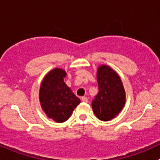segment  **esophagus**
Instances as JSON below:
<instances>
[{
  "label": "esophagus",
  "instance_id": "1",
  "mask_svg": "<svg viewBox=\"0 0 160 160\" xmlns=\"http://www.w3.org/2000/svg\"><path fill=\"white\" fill-rule=\"evenodd\" d=\"M81 100H82V101H83V102H88V100H87V97H82Z\"/></svg>",
  "mask_w": 160,
  "mask_h": 160
}]
</instances>
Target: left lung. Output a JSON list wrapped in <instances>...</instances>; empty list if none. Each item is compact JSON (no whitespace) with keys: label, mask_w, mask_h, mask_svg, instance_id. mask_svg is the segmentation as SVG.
<instances>
[{"label":"left lung","mask_w":160,"mask_h":160,"mask_svg":"<svg viewBox=\"0 0 160 160\" xmlns=\"http://www.w3.org/2000/svg\"><path fill=\"white\" fill-rule=\"evenodd\" d=\"M99 93L92 101V108L100 120L117 117L126 102V92L118 73L107 65H100L97 72Z\"/></svg>","instance_id":"left-lung-1"}]
</instances>
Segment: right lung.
<instances>
[{"instance_id": "add662e5", "label": "right lung", "mask_w": 160, "mask_h": 160, "mask_svg": "<svg viewBox=\"0 0 160 160\" xmlns=\"http://www.w3.org/2000/svg\"><path fill=\"white\" fill-rule=\"evenodd\" d=\"M67 72L54 68L48 73L40 87V106L48 118L57 122H63L71 116L80 100L64 83Z\"/></svg>"}]
</instances>
